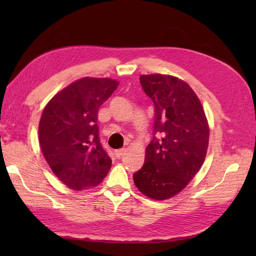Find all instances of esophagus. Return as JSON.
<instances>
[{
  "mask_svg": "<svg viewBox=\"0 0 256 256\" xmlns=\"http://www.w3.org/2000/svg\"><path fill=\"white\" fill-rule=\"evenodd\" d=\"M125 152H126V149H118V150L115 151V156L118 158H120L123 154H125Z\"/></svg>",
  "mask_w": 256,
  "mask_h": 256,
  "instance_id": "esophagus-1",
  "label": "esophagus"
}]
</instances>
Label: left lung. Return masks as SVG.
<instances>
[{"instance_id":"left-lung-1","label":"left lung","mask_w":256,"mask_h":256,"mask_svg":"<svg viewBox=\"0 0 256 256\" xmlns=\"http://www.w3.org/2000/svg\"><path fill=\"white\" fill-rule=\"evenodd\" d=\"M140 84L154 106V138L133 180L144 196L167 200L200 170L209 144V125L196 92L183 80L156 73L140 76Z\"/></svg>"}]
</instances>
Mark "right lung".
Masks as SVG:
<instances>
[{
    "mask_svg": "<svg viewBox=\"0 0 256 256\" xmlns=\"http://www.w3.org/2000/svg\"><path fill=\"white\" fill-rule=\"evenodd\" d=\"M118 86V81L108 78H82L56 94L42 110L38 128L42 154L68 188H94L110 170L97 115Z\"/></svg>",
    "mask_w": 256,
    "mask_h": 256,
    "instance_id": "right-lung-1",
    "label": "right lung"
}]
</instances>
